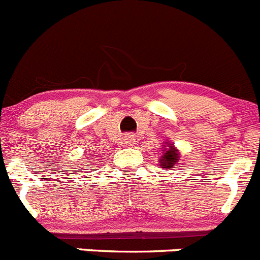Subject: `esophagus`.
I'll use <instances>...</instances> for the list:
<instances>
[{
  "instance_id": "obj_1",
  "label": "esophagus",
  "mask_w": 260,
  "mask_h": 260,
  "mask_svg": "<svg viewBox=\"0 0 260 260\" xmlns=\"http://www.w3.org/2000/svg\"><path fill=\"white\" fill-rule=\"evenodd\" d=\"M124 141L127 145H133L136 142V137L133 135H128L124 137Z\"/></svg>"
}]
</instances>
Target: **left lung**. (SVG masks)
I'll use <instances>...</instances> for the list:
<instances>
[{
    "label": "left lung",
    "mask_w": 260,
    "mask_h": 260,
    "mask_svg": "<svg viewBox=\"0 0 260 260\" xmlns=\"http://www.w3.org/2000/svg\"><path fill=\"white\" fill-rule=\"evenodd\" d=\"M178 150L174 149L173 146H169L168 151H166V154L161 156V160H160V161H161V167H163V168L171 169L172 167L178 161Z\"/></svg>",
    "instance_id": "obj_1"
}]
</instances>
